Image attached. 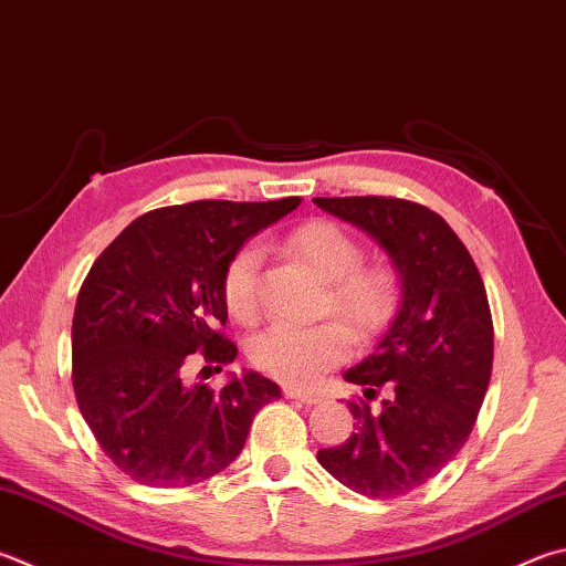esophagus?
Wrapping results in <instances>:
<instances>
[{
  "mask_svg": "<svg viewBox=\"0 0 566 566\" xmlns=\"http://www.w3.org/2000/svg\"><path fill=\"white\" fill-rule=\"evenodd\" d=\"M284 396L286 398H294V400H302V403H310V406H314V403H318V400H322V394H314V390H304V388H300V386H284Z\"/></svg>",
  "mask_w": 566,
  "mask_h": 566,
  "instance_id": "esophagus-1",
  "label": "esophagus"
}]
</instances>
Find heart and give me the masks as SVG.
Returning <instances> with one entry per match:
<instances>
[{
  "instance_id": "b5f03b06",
  "label": "heart",
  "mask_w": 566,
  "mask_h": 566,
  "mask_svg": "<svg viewBox=\"0 0 566 566\" xmlns=\"http://www.w3.org/2000/svg\"><path fill=\"white\" fill-rule=\"evenodd\" d=\"M286 248L322 276L328 286L332 310L356 332L371 334L381 326L396 302V276L388 266L361 264L364 250L342 224L312 220L294 230ZM260 262L256 244L234 252L222 276V300L232 318L252 324L260 316ZM354 336L344 324H290L280 322L254 336L250 358L260 371L280 381L312 384L326 368L352 354Z\"/></svg>"
}]
</instances>
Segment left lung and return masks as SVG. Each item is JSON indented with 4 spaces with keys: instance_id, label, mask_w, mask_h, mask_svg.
<instances>
[{
    "instance_id": "left-lung-1",
    "label": "left lung",
    "mask_w": 566,
    "mask_h": 566,
    "mask_svg": "<svg viewBox=\"0 0 566 566\" xmlns=\"http://www.w3.org/2000/svg\"><path fill=\"white\" fill-rule=\"evenodd\" d=\"M364 230L396 266L398 310L376 348L344 371L381 407L348 403L354 433L316 453L358 495L388 500L426 485L465 446L492 374V316L465 244L438 212L398 198H314Z\"/></svg>"
}]
</instances>
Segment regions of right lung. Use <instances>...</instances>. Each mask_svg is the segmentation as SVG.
<instances>
[{"label": "right lung", "mask_w": 566, "mask_h": 566, "mask_svg": "<svg viewBox=\"0 0 566 566\" xmlns=\"http://www.w3.org/2000/svg\"><path fill=\"white\" fill-rule=\"evenodd\" d=\"M198 200L140 214L91 266L81 286L71 356L81 416L130 480L188 488L218 475L242 453L250 426L282 388L256 371L220 390L185 384V358L232 364L222 276L252 234L300 208ZM214 366V368H220Z\"/></svg>", "instance_id": "right-lung-1"}]
</instances>
